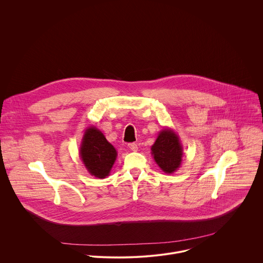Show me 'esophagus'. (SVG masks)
<instances>
[{
  "label": "esophagus",
  "instance_id": "esophagus-1",
  "mask_svg": "<svg viewBox=\"0 0 263 263\" xmlns=\"http://www.w3.org/2000/svg\"><path fill=\"white\" fill-rule=\"evenodd\" d=\"M127 146H128V149L130 151H134V152L138 151V145L135 144V143H130V144H128Z\"/></svg>",
  "mask_w": 263,
  "mask_h": 263
}]
</instances>
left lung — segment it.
I'll list each match as a JSON object with an SVG mask.
<instances>
[{"instance_id": "obj_1", "label": "left lung", "mask_w": 263, "mask_h": 263, "mask_svg": "<svg viewBox=\"0 0 263 263\" xmlns=\"http://www.w3.org/2000/svg\"><path fill=\"white\" fill-rule=\"evenodd\" d=\"M157 165L167 174L174 173L181 165L183 148L177 134L166 127L162 129L151 148Z\"/></svg>"}]
</instances>
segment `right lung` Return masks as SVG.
Here are the masks:
<instances>
[{"instance_id":"obj_1","label":"right lung","mask_w":263,"mask_h":263,"mask_svg":"<svg viewBox=\"0 0 263 263\" xmlns=\"http://www.w3.org/2000/svg\"><path fill=\"white\" fill-rule=\"evenodd\" d=\"M79 154L88 172L100 179L109 175L117 157L115 148L93 125L86 128Z\"/></svg>"}]
</instances>
